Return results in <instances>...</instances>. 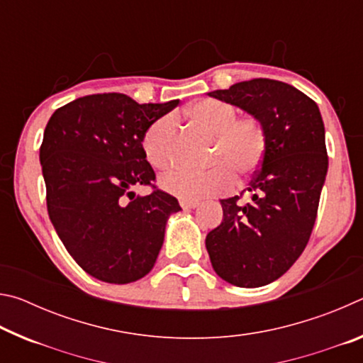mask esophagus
I'll return each mask as SVG.
<instances>
[{"mask_svg": "<svg viewBox=\"0 0 363 363\" xmlns=\"http://www.w3.org/2000/svg\"><path fill=\"white\" fill-rule=\"evenodd\" d=\"M179 205L182 206V210H192V208L199 206V201L196 200H187V199H181Z\"/></svg>", "mask_w": 363, "mask_h": 363, "instance_id": "34e87169", "label": "esophagus"}]
</instances>
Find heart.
<instances>
[{
    "instance_id": "b5f03b06",
    "label": "heart",
    "mask_w": 363,
    "mask_h": 363,
    "mask_svg": "<svg viewBox=\"0 0 363 363\" xmlns=\"http://www.w3.org/2000/svg\"><path fill=\"white\" fill-rule=\"evenodd\" d=\"M233 104L214 97L194 102L182 110L181 116L214 136L210 171L176 169L162 177V187L181 199L199 200L225 194L233 186L231 174L238 181L250 177L259 168L267 147V133L256 115H237ZM176 123L162 116L147 128L143 136V150L152 168L158 171L173 167Z\"/></svg>"
}]
</instances>
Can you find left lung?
I'll list each match as a JSON object with an SVG mask.
<instances>
[{"label":"left lung","mask_w":363,"mask_h":363,"mask_svg":"<svg viewBox=\"0 0 363 363\" xmlns=\"http://www.w3.org/2000/svg\"><path fill=\"white\" fill-rule=\"evenodd\" d=\"M256 115L267 133L251 200H220L223 223L206 235L214 272L242 288L281 277L303 253L314 227L328 169L317 104L291 84L255 78L208 93Z\"/></svg>","instance_id":"obj_1"}]
</instances>
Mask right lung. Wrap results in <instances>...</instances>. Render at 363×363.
<instances>
[{
    "label": "right lung",
    "instance_id": "1",
    "mask_svg": "<svg viewBox=\"0 0 363 363\" xmlns=\"http://www.w3.org/2000/svg\"><path fill=\"white\" fill-rule=\"evenodd\" d=\"M179 101L138 104L120 93L79 97L49 118L40 162L49 219L84 272L125 285L152 270L169 214L181 210L173 195L153 186L143 136ZM152 185L150 196L132 187Z\"/></svg>",
    "mask_w": 363,
    "mask_h": 363
}]
</instances>
